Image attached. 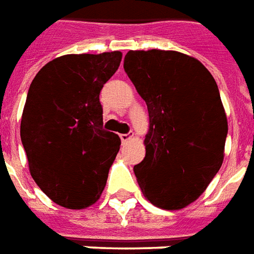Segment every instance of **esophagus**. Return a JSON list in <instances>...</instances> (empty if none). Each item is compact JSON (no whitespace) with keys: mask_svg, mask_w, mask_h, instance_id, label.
Returning a JSON list of instances; mask_svg holds the SVG:
<instances>
[{"mask_svg":"<svg viewBox=\"0 0 254 254\" xmlns=\"http://www.w3.org/2000/svg\"><path fill=\"white\" fill-rule=\"evenodd\" d=\"M133 133H127V134H120V138H121L122 142H127L129 140H132Z\"/></svg>","mask_w":254,"mask_h":254,"instance_id":"esophagus-1","label":"esophagus"}]
</instances>
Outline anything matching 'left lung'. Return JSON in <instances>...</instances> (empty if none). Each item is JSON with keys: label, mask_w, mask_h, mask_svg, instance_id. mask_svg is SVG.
<instances>
[{"label": "left lung", "mask_w": 254, "mask_h": 254, "mask_svg": "<svg viewBox=\"0 0 254 254\" xmlns=\"http://www.w3.org/2000/svg\"><path fill=\"white\" fill-rule=\"evenodd\" d=\"M124 69L149 114L137 182L157 207H186L222 165L227 120L217 83L199 60L176 51H129Z\"/></svg>", "instance_id": "left-lung-1"}]
</instances>
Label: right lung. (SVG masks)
Segmentation results:
<instances>
[{"label": "right lung", "instance_id": "right-lung-1", "mask_svg": "<svg viewBox=\"0 0 254 254\" xmlns=\"http://www.w3.org/2000/svg\"><path fill=\"white\" fill-rule=\"evenodd\" d=\"M120 51L64 55L47 63L28 90L21 142L41 191L67 208L95 203L121 140L103 129L99 93L121 63Z\"/></svg>", "mask_w": 254, "mask_h": 254}]
</instances>
